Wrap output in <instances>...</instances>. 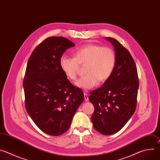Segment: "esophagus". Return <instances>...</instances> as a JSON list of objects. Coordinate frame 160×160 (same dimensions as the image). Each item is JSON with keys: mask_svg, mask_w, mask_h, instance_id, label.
Wrapping results in <instances>:
<instances>
[{"mask_svg": "<svg viewBox=\"0 0 160 160\" xmlns=\"http://www.w3.org/2000/svg\"><path fill=\"white\" fill-rule=\"evenodd\" d=\"M84 99H85V101H88V95L86 92H84Z\"/></svg>", "mask_w": 160, "mask_h": 160, "instance_id": "esophagus-1", "label": "esophagus"}]
</instances>
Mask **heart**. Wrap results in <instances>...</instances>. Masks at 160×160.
<instances>
[{
	"label": "heart",
	"instance_id": "obj_1",
	"mask_svg": "<svg viewBox=\"0 0 160 160\" xmlns=\"http://www.w3.org/2000/svg\"><path fill=\"white\" fill-rule=\"evenodd\" d=\"M116 64V55L114 51L108 47L89 44L79 48L74 51V58L63 55L59 59V65L66 76L71 80H75L80 66L85 65L86 74L76 82L81 88L90 89L99 82L107 80L111 75Z\"/></svg>",
	"mask_w": 160,
	"mask_h": 160
}]
</instances>
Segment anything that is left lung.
I'll return each instance as SVG.
<instances>
[{"label": "left lung", "instance_id": "left-lung-1", "mask_svg": "<svg viewBox=\"0 0 160 160\" xmlns=\"http://www.w3.org/2000/svg\"><path fill=\"white\" fill-rule=\"evenodd\" d=\"M105 38L115 49V66L102 86L91 91L88 99L94 106L91 117L94 128L109 135L120 131L133 115L139 83L136 65L129 51L117 40Z\"/></svg>", "mask_w": 160, "mask_h": 160}]
</instances>
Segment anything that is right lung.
I'll list each match as a JSON object with an SVG mask.
<instances>
[{
    "instance_id": "obj_1",
    "label": "right lung",
    "mask_w": 160,
    "mask_h": 160,
    "mask_svg": "<svg viewBox=\"0 0 160 160\" xmlns=\"http://www.w3.org/2000/svg\"><path fill=\"white\" fill-rule=\"evenodd\" d=\"M75 43L62 37L44 40L32 53L22 83L27 112L44 133L58 136L70 127L84 100L83 91L67 79L59 65L64 51Z\"/></svg>"
}]
</instances>
